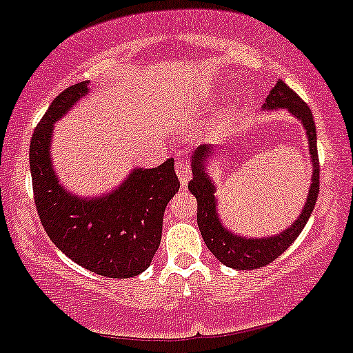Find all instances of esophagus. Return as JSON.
Masks as SVG:
<instances>
[{
	"mask_svg": "<svg viewBox=\"0 0 353 353\" xmlns=\"http://www.w3.org/2000/svg\"><path fill=\"white\" fill-rule=\"evenodd\" d=\"M176 172H177V177H179L182 188H185V184H188L190 176H192V165H190V161L188 158L177 159Z\"/></svg>",
	"mask_w": 353,
	"mask_h": 353,
	"instance_id": "esophagus-1",
	"label": "esophagus"
}]
</instances>
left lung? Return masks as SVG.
Instances as JSON below:
<instances>
[{
    "label": "left lung",
    "mask_w": 353,
    "mask_h": 353,
    "mask_svg": "<svg viewBox=\"0 0 353 353\" xmlns=\"http://www.w3.org/2000/svg\"><path fill=\"white\" fill-rule=\"evenodd\" d=\"M266 108H288L298 120L303 121L309 141V154L312 159V182L309 189L307 202H305L303 214L299 219L286 228L283 233L270 239H243L225 230L220 223L217 210H215L214 185L205 171H203V159L210 156V148L202 146L194 154V177L189 182V190L197 199V225L205 241L207 248L215 254V258L225 266L235 270H256L268 266L279 254H283L292 245V241L299 236L303 228L311 217L316 207L317 195H319V154H317V136L316 125L311 108L294 90H291L283 80H278L270 95L266 97ZM214 151V150H212Z\"/></svg>",
    "instance_id": "left-lung-1"
}]
</instances>
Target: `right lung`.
Returning a JSON list of instances; mask_svg holds the SVG:
<instances>
[{
  "mask_svg": "<svg viewBox=\"0 0 353 353\" xmlns=\"http://www.w3.org/2000/svg\"><path fill=\"white\" fill-rule=\"evenodd\" d=\"M87 83L59 93L34 130V202L49 239L72 261L107 278H133L158 252L165 205L179 190V179L171 158L159 168L134 169L120 189L97 201L74 197L59 185L49 156L52 125L87 93Z\"/></svg>",
  "mask_w": 353,
  "mask_h": 353,
  "instance_id": "1",
  "label": "right lung"
}]
</instances>
